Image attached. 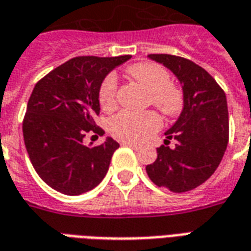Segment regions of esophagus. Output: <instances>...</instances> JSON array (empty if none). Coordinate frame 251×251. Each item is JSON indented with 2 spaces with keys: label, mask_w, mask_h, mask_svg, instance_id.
I'll return each mask as SVG.
<instances>
[{
  "label": "esophagus",
  "mask_w": 251,
  "mask_h": 251,
  "mask_svg": "<svg viewBox=\"0 0 251 251\" xmlns=\"http://www.w3.org/2000/svg\"><path fill=\"white\" fill-rule=\"evenodd\" d=\"M122 145H125V147H129L131 149H140V145H137L134 142H130V141H122Z\"/></svg>",
  "instance_id": "obj_1"
}]
</instances>
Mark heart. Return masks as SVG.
Masks as SVG:
<instances>
[{
    "instance_id": "b5f03b06",
    "label": "heart",
    "mask_w": 251,
    "mask_h": 251,
    "mask_svg": "<svg viewBox=\"0 0 251 251\" xmlns=\"http://www.w3.org/2000/svg\"><path fill=\"white\" fill-rule=\"evenodd\" d=\"M127 72L144 83L151 91V100L163 113L174 115L183 106V95L179 88L171 84V75L164 67L156 63H138L127 68ZM118 79L115 74L106 75L98 91L99 104L103 110L114 109L117 104ZM163 125L161 117L156 111L137 113L122 110L109 121L110 133L122 141L144 142Z\"/></svg>"
}]
</instances>
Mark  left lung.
Segmentation results:
<instances>
[{"mask_svg":"<svg viewBox=\"0 0 251 251\" xmlns=\"http://www.w3.org/2000/svg\"><path fill=\"white\" fill-rule=\"evenodd\" d=\"M149 59L174 72L183 88V110L167 138L175 148H157V158L147 165L149 179L172 192H187L203 184L218 165L228 142L226 94L204 68L188 59L153 53Z\"/></svg>","mask_w":251,"mask_h":251,"instance_id":"8db88e82","label":"left lung"}]
</instances>
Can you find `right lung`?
<instances>
[{"mask_svg": "<svg viewBox=\"0 0 251 251\" xmlns=\"http://www.w3.org/2000/svg\"><path fill=\"white\" fill-rule=\"evenodd\" d=\"M130 57H74L36 83L23 122L25 148L37 175L57 192L84 194L107 174L120 144L107 137L90 147L83 138L90 131L104 133L94 121L100 110L99 86Z\"/></svg>", "mask_w": 251, "mask_h": 251, "instance_id": "add662e5", "label": "right lung"}]
</instances>
